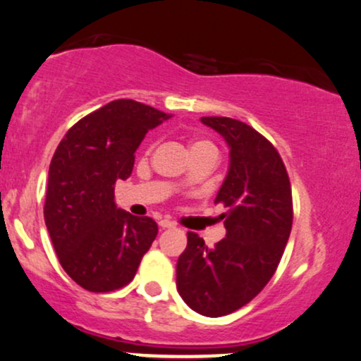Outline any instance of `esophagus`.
Here are the masks:
<instances>
[{
    "label": "esophagus",
    "instance_id": "esophagus-1",
    "mask_svg": "<svg viewBox=\"0 0 361 361\" xmlns=\"http://www.w3.org/2000/svg\"><path fill=\"white\" fill-rule=\"evenodd\" d=\"M159 224H160L161 229H175V224L169 219H161Z\"/></svg>",
    "mask_w": 361,
    "mask_h": 361
}]
</instances>
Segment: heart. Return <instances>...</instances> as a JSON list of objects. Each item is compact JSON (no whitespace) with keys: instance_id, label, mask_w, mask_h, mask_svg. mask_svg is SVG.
Returning <instances> with one entry per match:
<instances>
[{"instance_id":"1","label":"heart","mask_w":361,"mask_h":361,"mask_svg":"<svg viewBox=\"0 0 361 361\" xmlns=\"http://www.w3.org/2000/svg\"><path fill=\"white\" fill-rule=\"evenodd\" d=\"M197 150H212L216 152V147L211 144L209 140H195L191 144V152H197ZM217 154V152H216Z\"/></svg>"}]
</instances>
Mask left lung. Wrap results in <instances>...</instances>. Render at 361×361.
<instances>
[{"mask_svg":"<svg viewBox=\"0 0 361 361\" xmlns=\"http://www.w3.org/2000/svg\"><path fill=\"white\" fill-rule=\"evenodd\" d=\"M231 147L214 202L226 237L209 248L195 232L176 263V288L192 311L221 317L245 306L275 275L293 226L291 183L278 150L242 121L201 118Z\"/></svg>","mask_w":361,"mask_h":361,"instance_id":"8db88e82","label":"left lung"}]
</instances>
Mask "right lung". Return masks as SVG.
Instances as JSON below:
<instances>
[{"mask_svg":"<svg viewBox=\"0 0 361 361\" xmlns=\"http://www.w3.org/2000/svg\"><path fill=\"white\" fill-rule=\"evenodd\" d=\"M171 114L134 99H116L68 129L50 161L44 219L65 273L91 293L134 280L155 240L152 217H135L114 202L147 132Z\"/></svg>","mask_w":361,"mask_h":361,"instance_id":"right-lung-1","label":"right lung"}]
</instances>
